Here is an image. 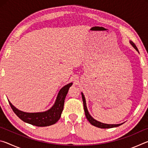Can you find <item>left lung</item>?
<instances>
[{
	"mask_svg": "<svg viewBox=\"0 0 148 148\" xmlns=\"http://www.w3.org/2000/svg\"><path fill=\"white\" fill-rule=\"evenodd\" d=\"M130 44H131V46L134 47V48L136 50V51L138 52V49L136 46L133 42L132 41H130ZM82 100H83V102H84V111H85V114H86V118L88 120L89 122L91 123L92 125L93 126H95L97 127H99V128H101V129H110V128H114V127H119L120 125H121L123 123L120 124H106V123H101L97 120L95 119L93 117H92L91 115H90L89 112L87 110V104H86V98H85L84 95L83 94V92H82Z\"/></svg>",
	"mask_w": 148,
	"mask_h": 148,
	"instance_id": "1",
	"label": "left lung"
}]
</instances>
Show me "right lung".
Returning <instances> with one entry per match:
<instances>
[{"label":"right lung","mask_w":148,"mask_h":148,"mask_svg":"<svg viewBox=\"0 0 148 148\" xmlns=\"http://www.w3.org/2000/svg\"><path fill=\"white\" fill-rule=\"evenodd\" d=\"M72 83L64 86L60 90L57 95L54 104L51 108L44 112H25L16 108L10 102L9 104L12 109L17 116L21 119L22 121L37 127H47L53 125L58 121L61 116V114L64 108V99L69 89L72 86Z\"/></svg>","instance_id":"obj_1"}]
</instances>
